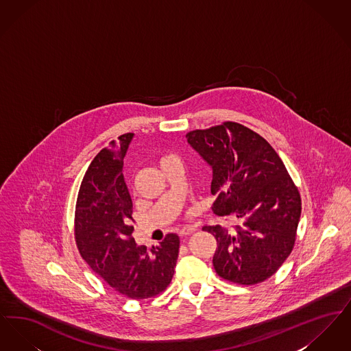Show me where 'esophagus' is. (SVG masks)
<instances>
[{"mask_svg": "<svg viewBox=\"0 0 351 351\" xmlns=\"http://www.w3.org/2000/svg\"><path fill=\"white\" fill-rule=\"evenodd\" d=\"M195 232H196V228H193V226H184L183 229L179 230V235L180 237H186V235L195 233Z\"/></svg>", "mask_w": 351, "mask_h": 351, "instance_id": "esophagus-1", "label": "esophagus"}]
</instances>
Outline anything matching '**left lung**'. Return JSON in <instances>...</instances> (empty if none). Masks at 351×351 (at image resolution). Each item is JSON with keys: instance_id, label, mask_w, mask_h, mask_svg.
<instances>
[{"instance_id": "left-lung-1", "label": "left lung", "mask_w": 351, "mask_h": 351, "mask_svg": "<svg viewBox=\"0 0 351 351\" xmlns=\"http://www.w3.org/2000/svg\"><path fill=\"white\" fill-rule=\"evenodd\" d=\"M212 167V205L234 226H204L215 235L213 266L222 279L252 285L271 278L289 256L300 221L301 199L276 151L237 122L185 135Z\"/></svg>"}]
</instances>
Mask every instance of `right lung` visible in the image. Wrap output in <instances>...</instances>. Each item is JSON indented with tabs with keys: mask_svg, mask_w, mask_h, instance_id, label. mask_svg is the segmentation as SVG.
<instances>
[{
	"mask_svg": "<svg viewBox=\"0 0 351 351\" xmlns=\"http://www.w3.org/2000/svg\"><path fill=\"white\" fill-rule=\"evenodd\" d=\"M134 134L112 141L84 175L75 210V239L84 261L118 293L143 300L167 288L179 255L171 233L147 249L133 238V202L123 179V158Z\"/></svg>",
	"mask_w": 351,
	"mask_h": 351,
	"instance_id": "obj_1",
	"label": "right lung"
}]
</instances>
